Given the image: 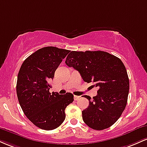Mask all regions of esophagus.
Masks as SVG:
<instances>
[{
	"instance_id": "obj_1",
	"label": "esophagus",
	"mask_w": 147,
	"mask_h": 147,
	"mask_svg": "<svg viewBox=\"0 0 147 147\" xmlns=\"http://www.w3.org/2000/svg\"><path fill=\"white\" fill-rule=\"evenodd\" d=\"M80 99V97H79V96H77V95L74 96V99H75V101L78 100V99Z\"/></svg>"
}]
</instances>
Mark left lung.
<instances>
[{
  "instance_id": "left-lung-1",
  "label": "left lung",
  "mask_w": 147,
  "mask_h": 147,
  "mask_svg": "<svg viewBox=\"0 0 147 147\" xmlns=\"http://www.w3.org/2000/svg\"><path fill=\"white\" fill-rule=\"evenodd\" d=\"M78 70L84 82L98 87L97 95L82 111L85 124L94 130L106 129L115 124L127 104L129 79L124 63L104 51H72L65 61Z\"/></svg>"
}]
</instances>
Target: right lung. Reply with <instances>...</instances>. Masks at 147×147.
Instances as JSON below:
<instances>
[{
	"label": "right lung",
	"mask_w": 147,
	"mask_h": 147,
	"mask_svg": "<svg viewBox=\"0 0 147 147\" xmlns=\"http://www.w3.org/2000/svg\"><path fill=\"white\" fill-rule=\"evenodd\" d=\"M70 50L45 47L23 61L18 74L16 93L27 117L40 129L50 131L59 127L65 118V109L74 100L70 92L50 93L49 82Z\"/></svg>",
	"instance_id": "add662e5"
}]
</instances>
